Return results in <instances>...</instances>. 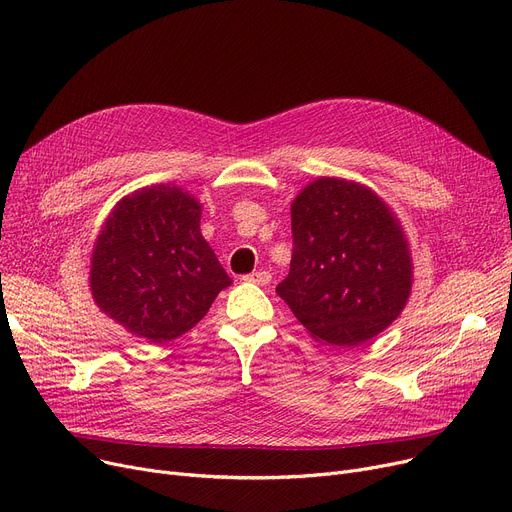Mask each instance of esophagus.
Here are the masks:
<instances>
[{"instance_id":"obj_1","label":"esophagus","mask_w":512,"mask_h":512,"mask_svg":"<svg viewBox=\"0 0 512 512\" xmlns=\"http://www.w3.org/2000/svg\"><path fill=\"white\" fill-rule=\"evenodd\" d=\"M242 280H245V282H253V284H259V286H265V284H270L272 274H270V272H265V270H259V272H253V274L242 276Z\"/></svg>"}]
</instances>
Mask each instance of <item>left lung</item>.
<instances>
[{
  "instance_id": "1",
  "label": "left lung",
  "mask_w": 512,
  "mask_h": 512,
  "mask_svg": "<svg viewBox=\"0 0 512 512\" xmlns=\"http://www.w3.org/2000/svg\"><path fill=\"white\" fill-rule=\"evenodd\" d=\"M292 259L276 286L307 332L359 346L405 309L413 286L409 242L371 188L317 178L292 201Z\"/></svg>"
}]
</instances>
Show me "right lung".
<instances>
[{
    "label": "right lung",
    "instance_id": "right-lung-1",
    "mask_svg": "<svg viewBox=\"0 0 512 512\" xmlns=\"http://www.w3.org/2000/svg\"><path fill=\"white\" fill-rule=\"evenodd\" d=\"M201 203L174 184L118 201L95 240L91 294L116 324L147 342H170L232 284L201 234Z\"/></svg>",
    "mask_w": 512,
    "mask_h": 512
}]
</instances>
